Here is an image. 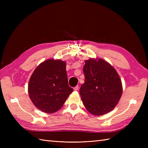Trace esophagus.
Here are the masks:
<instances>
[{"label": "esophagus", "mask_w": 148, "mask_h": 148, "mask_svg": "<svg viewBox=\"0 0 148 148\" xmlns=\"http://www.w3.org/2000/svg\"><path fill=\"white\" fill-rule=\"evenodd\" d=\"M74 90L75 91H77V90H79V86L77 85L76 86H75V87L74 88Z\"/></svg>", "instance_id": "obj_1"}]
</instances>
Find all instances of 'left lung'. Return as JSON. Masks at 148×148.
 <instances>
[{"mask_svg":"<svg viewBox=\"0 0 148 148\" xmlns=\"http://www.w3.org/2000/svg\"><path fill=\"white\" fill-rule=\"evenodd\" d=\"M84 62L85 81L79 90L81 100L91 114H107L115 108L121 97L120 77L114 67L101 58H90Z\"/></svg>","mask_w":148,"mask_h":148,"instance_id":"obj_1","label":"left lung"}]
</instances>
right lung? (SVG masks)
Wrapping results in <instances>:
<instances>
[{
  "mask_svg": "<svg viewBox=\"0 0 148 148\" xmlns=\"http://www.w3.org/2000/svg\"><path fill=\"white\" fill-rule=\"evenodd\" d=\"M28 91L37 109L46 113L58 111L73 92L68 84L66 62L49 59L40 64L30 78Z\"/></svg>",
  "mask_w": 148,
  "mask_h": 148,
  "instance_id": "1",
  "label": "right lung"
}]
</instances>
